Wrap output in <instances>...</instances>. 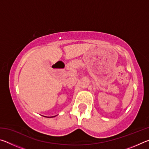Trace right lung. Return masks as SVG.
<instances>
[{
    "mask_svg": "<svg viewBox=\"0 0 149 149\" xmlns=\"http://www.w3.org/2000/svg\"><path fill=\"white\" fill-rule=\"evenodd\" d=\"M52 117H54V116H52ZM52 117H50V118H52ZM48 118H50V117H48Z\"/></svg>",
    "mask_w": 149,
    "mask_h": 149,
    "instance_id": "right-lung-1",
    "label": "right lung"
}]
</instances>
